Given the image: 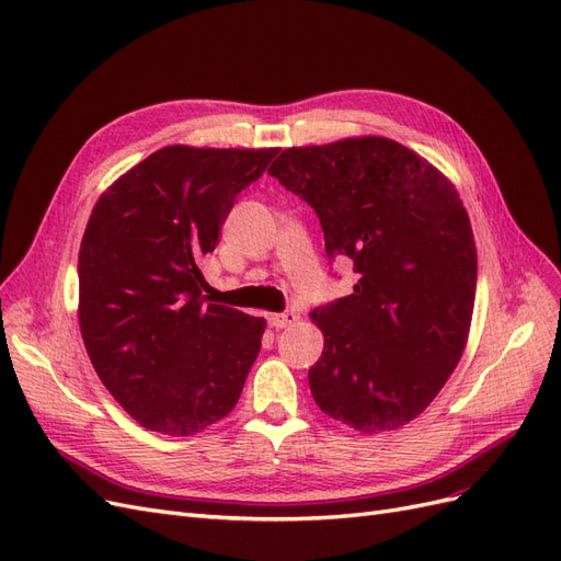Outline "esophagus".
Masks as SVG:
<instances>
[{"label": "esophagus", "mask_w": 561, "mask_h": 561, "mask_svg": "<svg viewBox=\"0 0 561 561\" xmlns=\"http://www.w3.org/2000/svg\"><path fill=\"white\" fill-rule=\"evenodd\" d=\"M297 320H299V313H297V311H283V313H274V316H268L271 328H276V330L290 328V325H295Z\"/></svg>", "instance_id": "34e87169"}]
</instances>
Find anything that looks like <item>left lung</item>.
<instances>
[{
  "instance_id": "8db88e82",
  "label": "left lung",
  "mask_w": 561,
  "mask_h": 561,
  "mask_svg": "<svg viewBox=\"0 0 561 561\" xmlns=\"http://www.w3.org/2000/svg\"><path fill=\"white\" fill-rule=\"evenodd\" d=\"M316 210L353 295L311 311L325 336L316 404L360 433L396 431L435 400L468 342L478 250L454 184L404 145L365 135L290 147L268 168Z\"/></svg>"
}]
</instances>
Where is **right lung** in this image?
I'll return each mask as SVG.
<instances>
[{"label": "right lung", "mask_w": 561, "mask_h": 561, "mask_svg": "<svg viewBox=\"0 0 561 561\" xmlns=\"http://www.w3.org/2000/svg\"><path fill=\"white\" fill-rule=\"evenodd\" d=\"M276 151L163 147L95 203L79 328L100 381L147 431L194 435L241 398L266 320L206 304L201 262Z\"/></svg>", "instance_id": "obj_1"}]
</instances>
